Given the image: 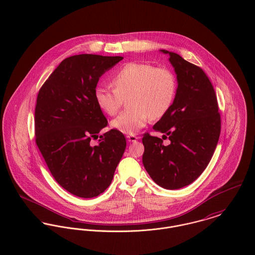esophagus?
I'll list each match as a JSON object with an SVG mask.
<instances>
[{"label":"esophagus","instance_id":"obj_1","mask_svg":"<svg viewBox=\"0 0 255 255\" xmlns=\"http://www.w3.org/2000/svg\"><path fill=\"white\" fill-rule=\"evenodd\" d=\"M126 138H127L128 141H130V142H134V141H136L139 139V138H138L137 136H135V135H127Z\"/></svg>","mask_w":255,"mask_h":255}]
</instances>
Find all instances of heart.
<instances>
[{"instance_id": "1", "label": "heart", "mask_w": 255, "mask_h": 255, "mask_svg": "<svg viewBox=\"0 0 255 255\" xmlns=\"http://www.w3.org/2000/svg\"><path fill=\"white\" fill-rule=\"evenodd\" d=\"M113 88L98 87L95 99L100 109L115 115L124 100L128 110L112 121V127L133 135L145 126L149 118L158 119L168 112L176 94V78L166 67L134 61L123 65L113 77Z\"/></svg>"}]
</instances>
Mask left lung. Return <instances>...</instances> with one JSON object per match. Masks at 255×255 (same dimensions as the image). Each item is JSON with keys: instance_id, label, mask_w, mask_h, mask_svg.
<instances>
[{"instance_id": "8db88e82", "label": "left lung", "mask_w": 255, "mask_h": 255, "mask_svg": "<svg viewBox=\"0 0 255 255\" xmlns=\"http://www.w3.org/2000/svg\"><path fill=\"white\" fill-rule=\"evenodd\" d=\"M178 87L168 112L154 125L170 143L144 134L142 164L160 187L177 190L192 184L208 165L221 131L217 98L210 80L197 65L166 50Z\"/></svg>"}]
</instances>
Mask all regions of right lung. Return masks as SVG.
<instances>
[{
  "instance_id": "add662e5",
  "label": "right lung",
  "mask_w": 255,
  "mask_h": 255,
  "mask_svg": "<svg viewBox=\"0 0 255 255\" xmlns=\"http://www.w3.org/2000/svg\"><path fill=\"white\" fill-rule=\"evenodd\" d=\"M122 57L83 54L63 59L42 86L35 108L36 143L57 183L70 194L91 198L111 185L126 148L124 135L108 125L95 91L100 77Z\"/></svg>"
}]
</instances>
